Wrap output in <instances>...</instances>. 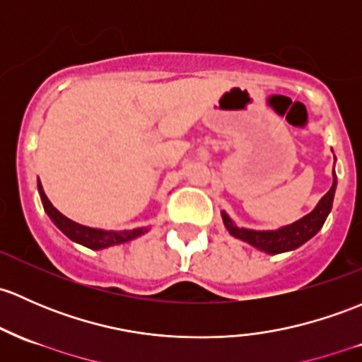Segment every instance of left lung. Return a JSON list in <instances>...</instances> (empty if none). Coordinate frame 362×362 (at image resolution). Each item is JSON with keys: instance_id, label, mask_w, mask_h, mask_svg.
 <instances>
[{"instance_id": "1", "label": "left lung", "mask_w": 362, "mask_h": 362, "mask_svg": "<svg viewBox=\"0 0 362 362\" xmlns=\"http://www.w3.org/2000/svg\"><path fill=\"white\" fill-rule=\"evenodd\" d=\"M334 161H337V158H334ZM337 184V173H334L333 168L332 189L319 199V203L315 204L314 210L307 213L302 218L296 220V222L286 223V226H281L272 230L248 229V227L238 226L226 211H222L220 215H222L223 226L229 230L232 238L248 243L250 246H253V248H257L258 251H264V253L267 255L286 253V251H293L300 248L302 245H305L309 239L314 238V235L322 229L329 211H332Z\"/></svg>"}]
</instances>
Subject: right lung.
Masks as SVG:
<instances>
[{
  "mask_svg": "<svg viewBox=\"0 0 362 362\" xmlns=\"http://www.w3.org/2000/svg\"><path fill=\"white\" fill-rule=\"evenodd\" d=\"M37 192H40L45 213L50 216V220L55 223L57 229L62 230L71 241L86 246V248L90 250H105L111 248V246L124 245V243H130L133 239L140 238V235H144L146 232L151 230L149 227H136V229L132 230H105L97 229V227L81 226V223L67 218L66 215H62V213L53 206L50 199L47 197V194L43 191V185H41L40 178H37Z\"/></svg>",
  "mask_w": 362,
  "mask_h": 362,
  "instance_id": "add662e5",
  "label": "right lung"
}]
</instances>
